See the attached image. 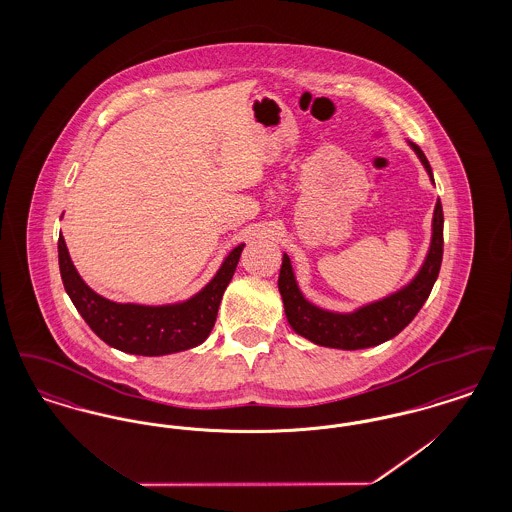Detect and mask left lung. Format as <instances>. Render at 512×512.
<instances>
[{"mask_svg": "<svg viewBox=\"0 0 512 512\" xmlns=\"http://www.w3.org/2000/svg\"><path fill=\"white\" fill-rule=\"evenodd\" d=\"M416 157L420 159L424 171L428 172L430 182L434 184L432 167L422 153V149L407 142ZM443 257V211L441 201H436L434 217H432V238L428 253L413 278L401 286L397 292L390 293L382 299L370 301L349 313H338L330 309H322L311 303L297 284L292 261L284 253L282 267L278 276V290L284 301V313L293 332L313 341L322 347L334 349H366L380 345L384 341L395 338L420 311L426 303L438 280L439 267Z\"/></svg>", "mask_w": 512, "mask_h": 512, "instance_id": "8db88e82", "label": "left lung"}]
</instances>
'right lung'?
<instances>
[{
	"mask_svg": "<svg viewBox=\"0 0 512 512\" xmlns=\"http://www.w3.org/2000/svg\"><path fill=\"white\" fill-rule=\"evenodd\" d=\"M244 245H236L222 259L215 276L199 292L165 305L117 303L99 295L78 274L63 236H59L57 249L65 292L99 338L130 355L161 357L192 349L207 340Z\"/></svg>",
	"mask_w": 512,
	"mask_h": 512,
	"instance_id": "obj_1",
	"label": "right lung"
}]
</instances>
